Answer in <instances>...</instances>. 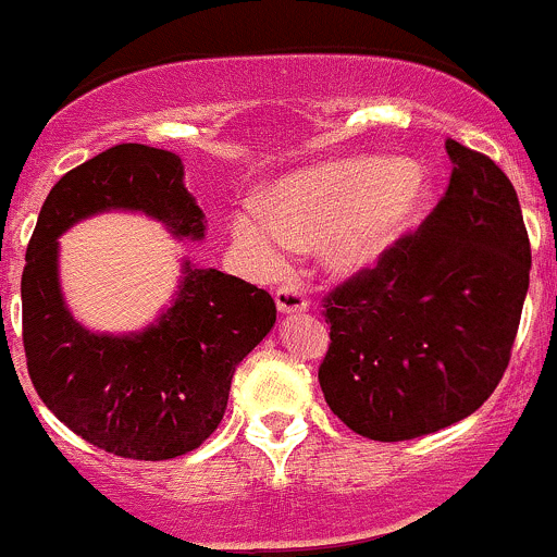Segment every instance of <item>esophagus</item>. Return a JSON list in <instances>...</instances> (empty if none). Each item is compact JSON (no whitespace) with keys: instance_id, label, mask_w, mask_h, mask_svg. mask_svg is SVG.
I'll list each match as a JSON object with an SVG mask.
<instances>
[{"instance_id":"34e87169","label":"esophagus","mask_w":557,"mask_h":557,"mask_svg":"<svg viewBox=\"0 0 557 557\" xmlns=\"http://www.w3.org/2000/svg\"><path fill=\"white\" fill-rule=\"evenodd\" d=\"M276 306L281 313H297V311H306L308 308V297L302 295L297 286H278L276 289Z\"/></svg>"}]
</instances>
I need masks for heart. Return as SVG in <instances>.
<instances>
[{"mask_svg": "<svg viewBox=\"0 0 557 557\" xmlns=\"http://www.w3.org/2000/svg\"><path fill=\"white\" fill-rule=\"evenodd\" d=\"M433 200L428 175L404 159L355 157L289 175L273 191V213L235 219V244L265 273H278L295 246H324L335 271L382 260Z\"/></svg>", "mask_w": 557, "mask_h": 557, "instance_id": "b5f03b06", "label": "heart"}]
</instances>
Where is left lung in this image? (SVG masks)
Masks as SVG:
<instances>
[{"label": "left lung", "instance_id": "8db88e82", "mask_svg": "<svg viewBox=\"0 0 557 557\" xmlns=\"http://www.w3.org/2000/svg\"><path fill=\"white\" fill-rule=\"evenodd\" d=\"M453 175L431 216L322 300L330 411L373 442H409L466 420L509 366L531 240L504 170L447 140Z\"/></svg>", "mask_w": 557, "mask_h": 557}]
</instances>
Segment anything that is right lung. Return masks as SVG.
Segmentation results:
<instances>
[{
  "instance_id": "add662e5",
  "label": "right lung",
  "mask_w": 557,
  "mask_h": 557,
  "mask_svg": "<svg viewBox=\"0 0 557 557\" xmlns=\"http://www.w3.org/2000/svg\"><path fill=\"white\" fill-rule=\"evenodd\" d=\"M110 208L148 213L178 238L206 233L184 164L162 148L121 143L62 175L26 246V368L42 404L94 447L129 460L178 458L219 428L235 366L271 333L276 302L244 278L186 262L178 297L157 324L135 335L89 333L59 292L57 238Z\"/></svg>"
}]
</instances>
